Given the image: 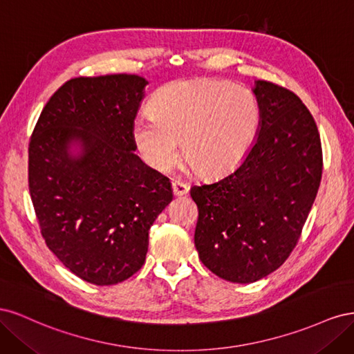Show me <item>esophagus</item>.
Returning a JSON list of instances; mask_svg holds the SVG:
<instances>
[{
  "label": "esophagus",
  "instance_id": "1",
  "mask_svg": "<svg viewBox=\"0 0 354 354\" xmlns=\"http://www.w3.org/2000/svg\"><path fill=\"white\" fill-rule=\"evenodd\" d=\"M171 186H173V194L176 196H183L189 192V185L181 183V181H177V180H174L173 183H171Z\"/></svg>",
  "mask_w": 354,
  "mask_h": 354
}]
</instances>
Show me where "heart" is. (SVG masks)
Returning a JSON list of instances; mask_svg holds the SVG:
<instances>
[{
    "label": "heart",
    "mask_w": 354,
    "mask_h": 354,
    "mask_svg": "<svg viewBox=\"0 0 354 354\" xmlns=\"http://www.w3.org/2000/svg\"><path fill=\"white\" fill-rule=\"evenodd\" d=\"M138 115L133 138L146 164L168 171L181 152L202 177L230 173L248 155L261 128V104L242 85L199 78L171 82Z\"/></svg>",
    "instance_id": "obj_1"
}]
</instances>
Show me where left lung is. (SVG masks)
Segmentation results:
<instances>
[{
  "label": "left lung",
  "instance_id": "left-lung-1",
  "mask_svg": "<svg viewBox=\"0 0 354 354\" xmlns=\"http://www.w3.org/2000/svg\"><path fill=\"white\" fill-rule=\"evenodd\" d=\"M259 137L232 174L194 186L195 246L203 266L233 283H250L285 263L301 236L322 178L315 118L295 93L257 81Z\"/></svg>",
  "mask_w": 354,
  "mask_h": 354
}]
</instances>
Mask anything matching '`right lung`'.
<instances>
[{
    "mask_svg": "<svg viewBox=\"0 0 354 354\" xmlns=\"http://www.w3.org/2000/svg\"><path fill=\"white\" fill-rule=\"evenodd\" d=\"M147 81L80 77L42 109L29 142V194L50 251L73 274L115 285L142 269L149 229L173 201L169 180L134 151ZM80 145L73 156L70 146Z\"/></svg>",
    "mask_w": 354,
    "mask_h": 354,
    "instance_id": "1",
    "label": "right lung"
}]
</instances>
